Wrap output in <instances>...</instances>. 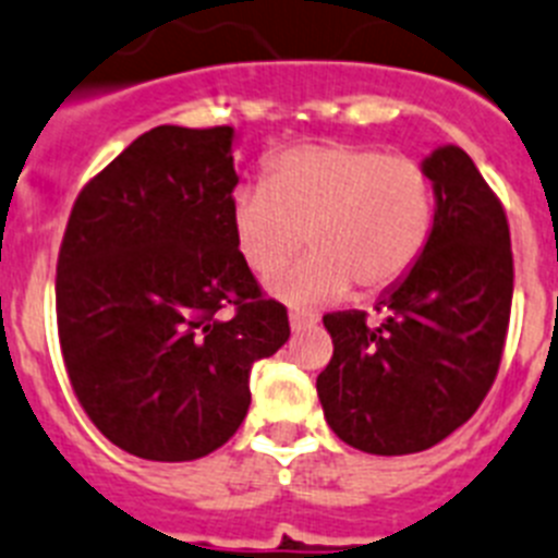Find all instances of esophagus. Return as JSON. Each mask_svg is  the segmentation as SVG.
Segmentation results:
<instances>
[{
  "mask_svg": "<svg viewBox=\"0 0 558 558\" xmlns=\"http://www.w3.org/2000/svg\"><path fill=\"white\" fill-rule=\"evenodd\" d=\"M318 322L316 313L311 311H290V327L293 330H307V327H313Z\"/></svg>",
  "mask_w": 558,
  "mask_h": 558,
  "instance_id": "esophagus-1",
  "label": "esophagus"
}]
</instances>
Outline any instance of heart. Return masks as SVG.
<instances>
[{
    "label": "heart",
    "instance_id": "b5f03b06",
    "mask_svg": "<svg viewBox=\"0 0 558 558\" xmlns=\"http://www.w3.org/2000/svg\"><path fill=\"white\" fill-rule=\"evenodd\" d=\"M437 217L432 171L417 157L364 143H296L265 163V185L231 199L233 240L254 274L284 302L322 304L350 290L378 293L401 282L426 251Z\"/></svg>",
    "mask_w": 558,
    "mask_h": 558
}]
</instances>
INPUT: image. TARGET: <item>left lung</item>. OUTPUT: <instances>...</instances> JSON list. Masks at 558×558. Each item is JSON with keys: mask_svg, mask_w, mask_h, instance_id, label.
<instances>
[{"mask_svg": "<svg viewBox=\"0 0 558 558\" xmlns=\"http://www.w3.org/2000/svg\"><path fill=\"white\" fill-rule=\"evenodd\" d=\"M435 231L403 282L364 311L327 313L332 359L316 378L330 428L366 454H415L480 409L506 350L513 254L506 208L460 146L426 157Z\"/></svg>", "mask_w": 558, "mask_h": 558, "instance_id": "obj_1", "label": "left lung"}]
</instances>
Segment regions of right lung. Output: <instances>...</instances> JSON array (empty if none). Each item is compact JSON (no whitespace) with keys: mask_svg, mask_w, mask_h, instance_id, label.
<instances>
[{"mask_svg":"<svg viewBox=\"0 0 558 558\" xmlns=\"http://www.w3.org/2000/svg\"><path fill=\"white\" fill-rule=\"evenodd\" d=\"M231 126H155L75 197L56 265L61 359L118 449L211 454L251 407L247 375L288 341L231 226Z\"/></svg>","mask_w":558,"mask_h":558,"instance_id":"add662e5","label":"right lung"}]
</instances>
